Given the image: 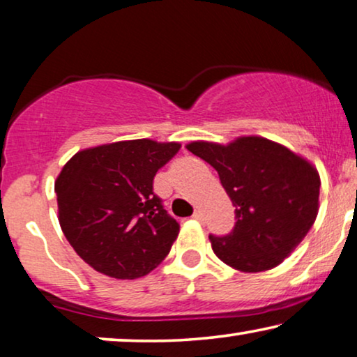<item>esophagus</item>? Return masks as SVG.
Masks as SVG:
<instances>
[{
	"mask_svg": "<svg viewBox=\"0 0 357 357\" xmlns=\"http://www.w3.org/2000/svg\"><path fill=\"white\" fill-rule=\"evenodd\" d=\"M192 218H195V220H203V213H202V210H195V213H193V216Z\"/></svg>",
	"mask_w": 357,
	"mask_h": 357,
	"instance_id": "obj_1",
	"label": "esophagus"
}]
</instances>
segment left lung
<instances>
[{
  "mask_svg": "<svg viewBox=\"0 0 357 357\" xmlns=\"http://www.w3.org/2000/svg\"><path fill=\"white\" fill-rule=\"evenodd\" d=\"M187 149L206 160L236 206L233 233L210 236L226 266L256 274L274 269L297 249L320 208V174L303 155L261 136L228 144L192 141Z\"/></svg>",
  "mask_w": 357,
  "mask_h": 357,
  "instance_id": "obj_1",
  "label": "left lung"
}]
</instances>
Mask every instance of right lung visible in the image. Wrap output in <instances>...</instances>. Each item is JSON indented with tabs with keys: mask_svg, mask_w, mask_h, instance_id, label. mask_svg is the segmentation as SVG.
Segmentation results:
<instances>
[{
	"mask_svg": "<svg viewBox=\"0 0 357 357\" xmlns=\"http://www.w3.org/2000/svg\"><path fill=\"white\" fill-rule=\"evenodd\" d=\"M178 142L132 139L78 151L55 180L59 223L96 272L132 280L170 252L180 225L152 192V180Z\"/></svg>",
	"mask_w": 357,
	"mask_h": 357,
	"instance_id": "obj_1",
	"label": "right lung"
}]
</instances>
